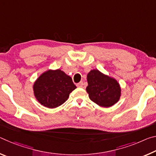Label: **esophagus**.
I'll list each match as a JSON object with an SVG mask.
<instances>
[{"instance_id": "esophagus-1", "label": "esophagus", "mask_w": 156, "mask_h": 156, "mask_svg": "<svg viewBox=\"0 0 156 156\" xmlns=\"http://www.w3.org/2000/svg\"><path fill=\"white\" fill-rule=\"evenodd\" d=\"M76 86L78 87H83V82L81 81L80 83H78V84H76Z\"/></svg>"}]
</instances>
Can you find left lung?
Returning a JSON list of instances; mask_svg holds the SVG:
<instances>
[{
  "instance_id": "1",
  "label": "left lung",
  "mask_w": 156,
  "mask_h": 156,
  "mask_svg": "<svg viewBox=\"0 0 156 156\" xmlns=\"http://www.w3.org/2000/svg\"><path fill=\"white\" fill-rule=\"evenodd\" d=\"M87 83L86 90L89 98L97 105L109 107L119 100L121 89L115 79L94 69L87 74Z\"/></svg>"
}]
</instances>
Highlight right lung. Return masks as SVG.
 I'll return each instance as SVG.
<instances>
[{"label":"right lung","instance_id":"right-lung-1","mask_svg":"<svg viewBox=\"0 0 156 156\" xmlns=\"http://www.w3.org/2000/svg\"><path fill=\"white\" fill-rule=\"evenodd\" d=\"M76 88L72 78L60 69L43 73L34 84L36 99L42 105L50 109L64 103Z\"/></svg>","mask_w":156,"mask_h":156}]
</instances>
